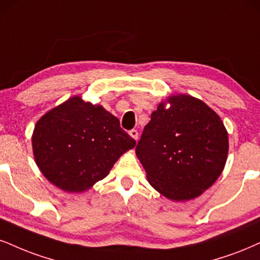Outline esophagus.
Returning a JSON list of instances; mask_svg holds the SVG:
<instances>
[{
    "label": "esophagus",
    "instance_id": "obj_1",
    "mask_svg": "<svg viewBox=\"0 0 260 260\" xmlns=\"http://www.w3.org/2000/svg\"><path fill=\"white\" fill-rule=\"evenodd\" d=\"M129 134H130V136L133 137L134 140H137V137H139V131L135 130V129L130 130V131H129Z\"/></svg>",
    "mask_w": 260,
    "mask_h": 260
}]
</instances>
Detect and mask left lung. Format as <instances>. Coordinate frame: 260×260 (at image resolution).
Returning a JSON list of instances; mask_svg holds the SVG:
<instances>
[{"instance_id": "1", "label": "left lung", "mask_w": 260, "mask_h": 260, "mask_svg": "<svg viewBox=\"0 0 260 260\" xmlns=\"http://www.w3.org/2000/svg\"><path fill=\"white\" fill-rule=\"evenodd\" d=\"M150 115L136 146L150 185L175 201L190 200L222 174L228 133L218 114L188 95L169 98Z\"/></svg>"}]
</instances>
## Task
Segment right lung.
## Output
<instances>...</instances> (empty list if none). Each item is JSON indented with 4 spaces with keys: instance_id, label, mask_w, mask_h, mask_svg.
I'll use <instances>...</instances> for the list:
<instances>
[{
    "instance_id": "add662e5",
    "label": "right lung",
    "mask_w": 260,
    "mask_h": 260,
    "mask_svg": "<svg viewBox=\"0 0 260 260\" xmlns=\"http://www.w3.org/2000/svg\"><path fill=\"white\" fill-rule=\"evenodd\" d=\"M135 145L118 118L79 96L44 114L32 136L42 174L71 193L84 191L105 178L118 158Z\"/></svg>"
}]
</instances>
